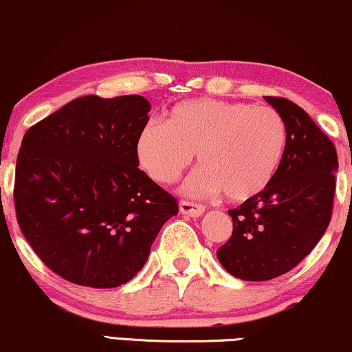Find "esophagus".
I'll return each mask as SVG.
<instances>
[{
    "mask_svg": "<svg viewBox=\"0 0 352 352\" xmlns=\"http://www.w3.org/2000/svg\"><path fill=\"white\" fill-rule=\"evenodd\" d=\"M179 210H181V213H184V215L200 217V215H204L205 207H204V205H200V204H194V202H187V200H181V202H179Z\"/></svg>",
    "mask_w": 352,
    "mask_h": 352,
    "instance_id": "1",
    "label": "esophagus"
}]
</instances>
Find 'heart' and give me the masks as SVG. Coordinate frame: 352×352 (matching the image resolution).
Returning <instances> with one entry per match:
<instances>
[{
	"label": "heart",
	"mask_w": 352,
	"mask_h": 352,
	"mask_svg": "<svg viewBox=\"0 0 352 352\" xmlns=\"http://www.w3.org/2000/svg\"><path fill=\"white\" fill-rule=\"evenodd\" d=\"M287 140L286 122L267 104L223 100H186L171 108L168 122L150 120L139 132V165L160 184L179 179L197 153L200 168L184 192L243 202L262 192L280 166Z\"/></svg>",
	"instance_id": "1"
}]
</instances>
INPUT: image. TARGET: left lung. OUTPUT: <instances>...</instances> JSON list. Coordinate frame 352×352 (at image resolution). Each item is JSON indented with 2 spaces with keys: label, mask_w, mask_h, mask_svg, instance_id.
I'll return each instance as SVG.
<instances>
[{
  "label": "left lung",
  "mask_w": 352,
  "mask_h": 352,
  "mask_svg": "<svg viewBox=\"0 0 352 352\" xmlns=\"http://www.w3.org/2000/svg\"><path fill=\"white\" fill-rule=\"evenodd\" d=\"M283 116L287 140L262 192L228 210L232 234L217 250L223 268L244 281L285 275L316 248L331 220L338 155L328 135L298 104L263 97Z\"/></svg>",
  "instance_id": "obj_1"
}]
</instances>
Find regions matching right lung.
Returning <instances> with one entry per match:
<instances>
[{
	"instance_id": "right-lung-1",
	"label": "right lung",
	"mask_w": 352,
	"mask_h": 352,
	"mask_svg": "<svg viewBox=\"0 0 352 352\" xmlns=\"http://www.w3.org/2000/svg\"><path fill=\"white\" fill-rule=\"evenodd\" d=\"M140 95L76 98L25 132L16 163L17 223L40 260L79 286L116 287L147 262L177 200L140 171Z\"/></svg>"
}]
</instances>
